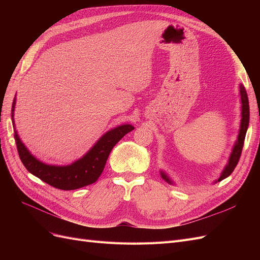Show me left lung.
Returning <instances> with one entry per match:
<instances>
[{
    "mask_svg": "<svg viewBox=\"0 0 260 260\" xmlns=\"http://www.w3.org/2000/svg\"><path fill=\"white\" fill-rule=\"evenodd\" d=\"M240 96H241V122H240V130H239V135H238V140L235 141V143L233 145L232 152L230 154L229 160H228V164L225 165V167L223 168L221 175L215 181L214 183L219 182L225 178L229 177L234 168L237 167V165L239 162L240 156L242 153V148L244 145V140H245L246 136V131L248 128V123H249V105H248V98H247V93L245 88H244L243 84H240ZM160 176L161 178L166 181L169 184H174L172 180L167 176V174L165 171L160 170Z\"/></svg>",
    "mask_w": 260,
    "mask_h": 260,
    "instance_id": "obj_1",
    "label": "left lung"
}]
</instances>
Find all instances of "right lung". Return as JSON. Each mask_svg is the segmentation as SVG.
<instances>
[{
  "mask_svg": "<svg viewBox=\"0 0 260 260\" xmlns=\"http://www.w3.org/2000/svg\"><path fill=\"white\" fill-rule=\"evenodd\" d=\"M15 104H16V96L14 99L12 106V120L14 129ZM133 129H135V127L132 124L124 123L108 130L81 158L77 159L70 165H65V166L49 165L37 159L29 152L25 144L21 142L16 129L14 130V138L21 162L30 174L41 179L45 183L59 188V190L69 191L95 182L104 170L106 160L113 147Z\"/></svg>",
  "mask_w": 260,
  "mask_h": 260,
  "instance_id": "add662e5",
  "label": "right lung"
}]
</instances>
